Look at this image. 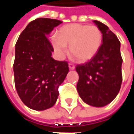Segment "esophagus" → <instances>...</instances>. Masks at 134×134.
Listing matches in <instances>:
<instances>
[{
  "instance_id": "34e87169",
  "label": "esophagus",
  "mask_w": 134,
  "mask_h": 134,
  "mask_svg": "<svg viewBox=\"0 0 134 134\" xmlns=\"http://www.w3.org/2000/svg\"><path fill=\"white\" fill-rule=\"evenodd\" d=\"M75 64H72V63H69V68H70V70H74L75 69Z\"/></svg>"
}]
</instances>
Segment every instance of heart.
<instances>
[{"mask_svg": "<svg viewBox=\"0 0 134 134\" xmlns=\"http://www.w3.org/2000/svg\"><path fill=\"white\" fill-rule=\"evenodd\" d=\"M103 40V34L98 26L72 24L62 27L57 37L52 36L51 41L57 54L63 56L70 46V52L80 62L87 61L96 55Z\"/></svg>", "mask_w": 134, "mask_h": 134, "instance_id": "b5f03b06", "label": "heart"}]
</instances>
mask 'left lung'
I'll use <instances>...</instances> for the list:
<instances>
[{
    "mask_svg": "<svg viewBox=\"0 0 134 134\" xmlns=\"http://www.w3.org/2000/svg\"><path fill=\"white\" fill-rule=\"evenodd\" d=\"M93 22L102 31V44L89 61L76 66L79 75L77 89L85 103L103 107L112 102L121 89L123 59L116 35L103 23Z\"/></svg>",
    "mask_w": 134,
    "mask_h": 134,
    "instance_id": "obj_1",
    "label": "left lung"
}]
</instances>
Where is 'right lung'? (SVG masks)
Segmentation results:
<instances>
[{"label":"right lung","instance_id":"right-lung-1","mask_svg":"<svg viewBox=\"0 0 134 134\" xmlns=\"http://www.w3.org/2000/svg\"><path fill=\"white\" fill-rule=\"evenodd\" d=\"M61 23L57 19H35L16 41L15 87L22 102L33 110H44L55 104L59 86L69 72L67 61H57L51 57L54 49L47 35Z\"/></svg>","mask_w":134,"mask_h":134}]
</instances>
